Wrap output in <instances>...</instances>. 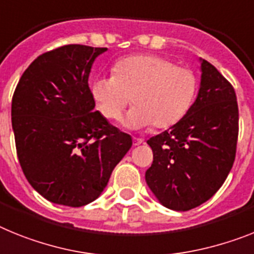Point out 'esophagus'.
<instances>
[{
    "mask_svg": "<svg viewBox=\"0 0 254 254\" xmlns=\"http://www.w3.org/2000/svg\"><path fill=\"white\" fill-rule=\"evenodd\" d=\"M143 143V139H140V138H133V144L135 145H140Z\"/></svg>",
    "mask_w": 254,
    "mask_h": 254,
    "instance_id": "1",
    "label": "esophagus"
}]
</instances>
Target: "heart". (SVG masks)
<instances>
[{"label":"heart","instance_id":"1","mask_svg":"<svg viewBox=\"0 0 254 254\" xmlns=\"http://www.w3.org/2000/svg\"><path fill=\"white\" fill-rule=\"evenodd\" d=\"M112 71L97 76L90 93L103 118L115 121L120 120L131 97L134 107L124 123L130 129L173 127L190 110L198 90L193 70L157 55L124 57Z\"/></svg>","mask_w":254,"mask_h":254}]
</instances>
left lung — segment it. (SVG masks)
<instances>
[{"label":"left lung","mask_w":254,"mask_h":254,"mask_svg":"<svg viewBox=\"0 0 254 254\" xmlns=\"http://www.w3.org/2000/svg\"><path fill=\"white\" fill-rule=\"evenodd\" d=\"M200 61L197 98L184 118L147 140L153 162L145 182L162 206L189 211L212 197L235 160L239 111L233 85Z\"/></svg>","instance_id":"obj_1"}]
</instances>
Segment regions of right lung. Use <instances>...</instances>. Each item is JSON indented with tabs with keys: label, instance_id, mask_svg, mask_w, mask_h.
<instances>
[{
	"label": "right lung",
	"instance_id": "1",
	"mask_svg": "<svg viewBox=\"0 0 254 254\" xmlns=\"http://www.w3.org/2000/svg\"><path fill=\"white\" fill-rule=\"evenodd\" d=\"M107 48L67 45L41 55L21 75L11 121L29 184L56 204L81 207L100 197L133 140L94 111L88 78Z\"/></svg>",
	"mask_w": 254,
	"mask_h": 254
}]
</instances>
